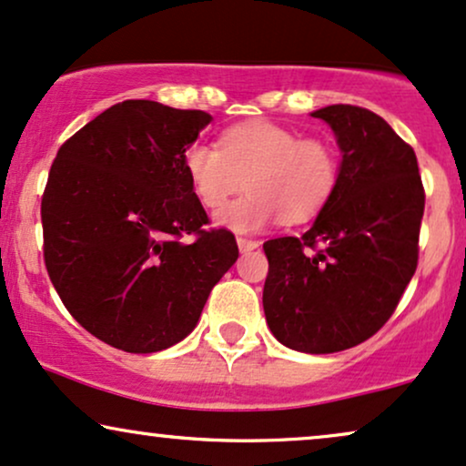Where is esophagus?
Here are the masks:
<instances>
[{"label":"esophagus","instance_id":"1","mask_svg":"<svg viewBox=\"0 0 466 466\" xmlns=\"http://www.w3.org/2000/svg\"><path fill=\"white\" fill-rule=\"evenodd\" d=\"M238 246L242 252H250V250L259 248V242H257V239H248V238H238Z\"/></svg>","mask_w":466,"mask_h":466}]
</instances>
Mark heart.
I'll use <instances>...</instances> for the list:
<instances>
[{"label": "heart", "instance_id": "heart-1", "mask_svg": "<svg viewBox=\"0 0 466 466\" xmlns=\"http://www.w3.org/2000/svg\"><path fill=\"white\" fill-rule=\"evenodd\" d=\"M183 170L207 209L248 188L246 198L218 211L216 222L255 233L277 218L300 224L318 216L335 192L339 157L324 137H298L283 125L250 120L224 131L220 147L192 142L183 153Z\"/></svg>", "mask_w": 466, "mask_h": 466}]
</instances>
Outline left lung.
<instances>
[{
    "label": "left lung",
    "mask_w": 466,
    "mask_h": 466,
    "mask_svg": "<svg viewBox=\"0 0 466 466\" xmlns=\"http://www.w3.org/2000/svg\"><path fill=\"white\" fill-rule=\"evenodd\" d=\"M343 153L335 192L302 238L263 244V311L298 352L354 348L387 324L419 261L426 189L417 155L382 116L359 106L313 112Z\"/></svg>",
    "instance_id": "8db88e82"
}]
</instances>
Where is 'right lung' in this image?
Instances as JSON below:
<instances>
[{
    "label": "right lung",
    "mask_w": 466,
    "mask_h": 466,
    "mask_svg": "<svg viewBox=\"0 0 466 466\" xmlns=\"http://www.w3.org/2000/svg\"><path fill=\"white\" fill-rule=\"evenodd\" d=\"M209 120L129 99L68 137L51 164L45 268L66 311L107 346L151 354L179 343L238 261L235 235L209 228L183 170Z\"/></svg>",
    "instance_id": "right-lung-1"
}]
</instances>
